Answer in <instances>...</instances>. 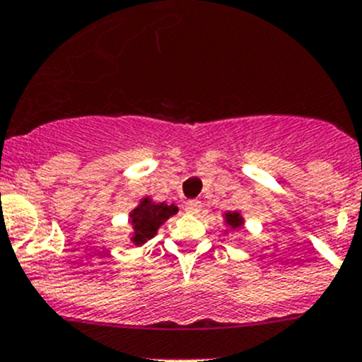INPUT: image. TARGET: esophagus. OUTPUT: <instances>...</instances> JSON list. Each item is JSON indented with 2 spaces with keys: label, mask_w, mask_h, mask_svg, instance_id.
Returning <instances> with one entry per match:
<instances>
[{
  "label": "esophagus",
  "mask_w": 362,
  "mask_h": 362,
  "mask_svg": "<svg viewBox=\"0 0 362 362\" xmlns=\"http://www.w3.org/2000/svg\"><path fill=\"white\" fill-rule=\"evenodd\" d=\"M200 209H202V202L200 200H188L185 204V211L189 214H199Z\"/></svg>",
  "instance_id": "obj_1"
}]
</instances>
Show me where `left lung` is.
<instances>
[{"label":"left lung","instance_id":"1","mask_svg":"<svg viewBox=\"0 0 362 362\" xmlns=\"http://www.w3.org/2000/svg\"><path fill=\"white\" fill-rule=\"evenodd\" d=\"M225 223L235 230V228H239L243 225V216L238 213V211H234V213L228 211V213H225Z\"/></svg>","mask_w":362,"mask_h":362}]
</instances>
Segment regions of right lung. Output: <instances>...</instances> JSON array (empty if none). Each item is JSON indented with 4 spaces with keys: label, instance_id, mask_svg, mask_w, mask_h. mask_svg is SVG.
<instances>
[{
    "label": "right lung",
    "instance_id": "1",
    "mask_svg": "<svg viewBox=\"0 0 362 362\" xmlns=\"http://www.w3.org/2000/svg\"><path fill=\"white\" fill-rule=\"evenodd\" d=\"M177 213V207L174 204L167 206V204H156L153 202L149 197L141 200L137 207L130 213V223L134 228L132 234V241L135 245H144L148 239L155 238L156 230L160 225L165 223L173 214Z\"/></svg>",
    "mask_w": 362,
    "mask_h": 362
}]
</instances>
